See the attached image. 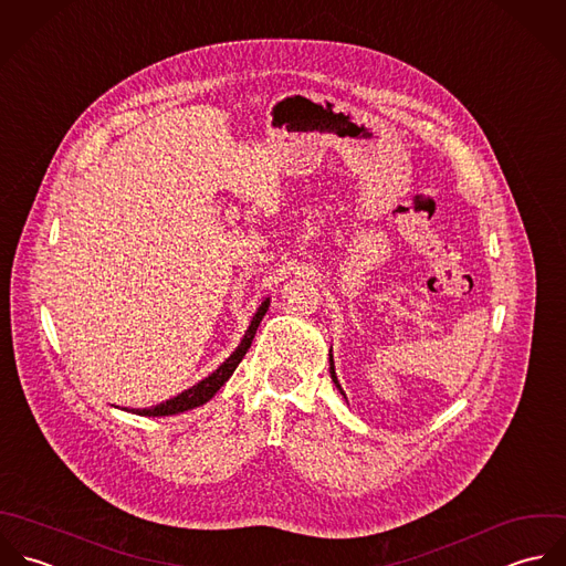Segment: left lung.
Here are the masks:
<instances>
[{
  "label": "left lung",
  "mask_w": 566,
  "mask_h": 566,
  "mask_svg": "<svg viewBox=\"0 0 566 566\" xmlns=\"http://www.w3.org/2000/svg\"><path fill=\"white\" fill-rule=\"evenodd\" d=\"M332 379H334V384L340 388V384H338V377H336V371H334V360H332ZM340 392L345 395V390H343V388H340Z\"/></svg>",
  "instance_id": "1"
}]
</instances>
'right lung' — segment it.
Wrapping results in <instances>:
<instances>
[{
	"label": "right lung",
	"mask_w": 566,
	"mask_h": 566,
	"mask_svg": "<svg viewBox=\"0 0 566 566\" xmlns=\"http://www.w3.org/2000/svg\"><path fill=\"white\" fill-rule=\"evenodd\" d=\"M268 305H270V301L265 298V301L261 303V307L256 310V314H254V318H252V323H250V327H248V332H245L241 345L232 352V356H230L214 374H210L206 379H201L199 384L190 386L189 390H185V392H180V395H176V397H171V399H167V401H163V403H158V406L143 408V410L138 408V410H134V412H136V415H149V417H163V415L185 412V410H190V408H195V406L206 403V401L226 384V379L232 376V371H234V369L239 367V363L243 360L245 352L250 349V345H252V340H254V334H256V329H259V323L263 321V316H265V312H268Z\"/></svg>",
	"instance_id": "obj_1"
}]
</instances>
